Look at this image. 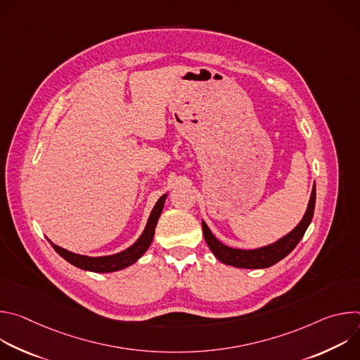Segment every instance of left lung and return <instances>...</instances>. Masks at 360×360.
Segmentation results:
<instances>
[{"label": "left lung", "mask_w": 360, "mask_h": 360, "mask_svg": "<svg viewBox=\"0 0 360 360\" xmlns=\"http://www.w3.org/2000/svg\"><path fill=\"white\" fill-rule=\"evenodd\" d=\"M315 200H316V186L312 189L311 200L309 205H307L306 214L300 224L286 236L279 239L278 242L259 248V249H252V250H243V249H233L229 248L224 243H221L210 231L207 224L202 222V231H203V238L207 240L210 249L212 253L217 256V258L225 264L231 265L235 268H245V269H262V268H269L283 259L286 255H289L295 246L299 243L302 236L304 235L307 226H309L312 218H314V211H315Z\"/></svg>", "instance_id": "1"}]
</instances>
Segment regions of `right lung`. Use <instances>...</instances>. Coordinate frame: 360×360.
Here are the masks:
<instances>
[{
	"mask_svg": "<svg viewBox=\"0 0 360 360\" xmlns=\"http://www.w3.org/2000/svg\"><path fill=\"white\" fill-rule=\"evenodd\" d=\"M165 198H167V195H162L158 199L155 207H153V210L149 215L146 228L142 232V235L139 236V239L132 246H129L128 249H125L120 253H115V255H111V256H101V258H89V256L77 255V253H72L70 250H65V249L54 245L53 242H51V245H53L56 252L58 255H61L67 262H70L71 265H74L77 268H81L84 271L99 272V274L104 272L105 274V272H115V271L124 269V268L135 264L143 255V252L149 248V245L153 239V233H155L157 222H158V219L161 217V212H162V208H164Z\"/></svg>",
	"mask_w": 360,
	"mask_h": 360,
	"instance_id": "obj_1",
	"label": "right lung"
}]
</instances>
